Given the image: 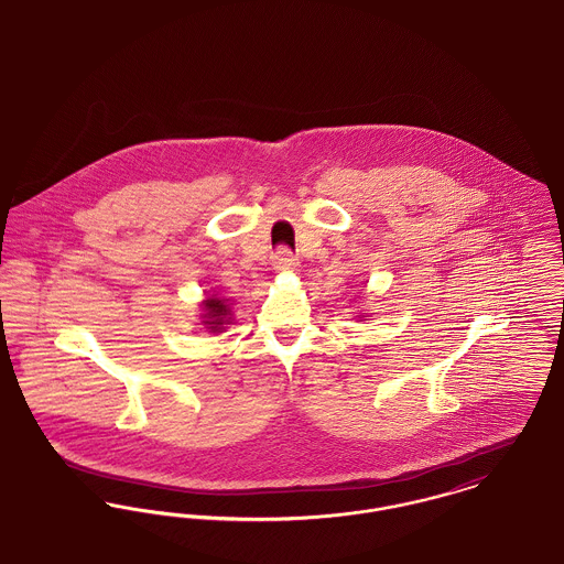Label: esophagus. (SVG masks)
<instances>
[{
	"label": "esophagus",
	"instance_id": "34e87169",
	"mask_svg": "<svg viewBox=\"0 0 564 564\" xmlns=\"http://www.w3.org/2000/svg\"><path fill=\"white\" fill-rule=\"evenodd\" d=\"M272 265H274V270H292L299 265V261L290 249H279L272 258Z\"/></svg>",
	"mask_w": 564,
	"mask_h": 564
}]
</instances>
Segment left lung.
I'll return each instance as SVG.
<instances>
[{
  "label": "left lung",
  "instance_id": "1",
  "mask_svg": "<svg viewBox=\"0 0 564 564\" xmlns=\"http://www.w3.org/2000/svg\"><path fill=\"white\" fill-rule=\"evenodd\" d=\"M367 317H369V315H356V319H358V322H362V319H367Z\"/></svg>",
  "mask_w": 564,
  "mask_h": 564
}]
</instances>
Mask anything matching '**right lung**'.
Here are the masks:
<instances>
[{
  "label": "right lung",
  "instance_id": "right-lung-1",
  "mask_svg": "<svg viewBox=\"0 0 564 564\" xmlns=\"http://www.w3.org/2000/svg\"><path fill=\"white\" fill-rule=\"evenodd\" d=\"M234 301L210 294L199 303V324L206 333L220 335L234 324Z\"/></svg>",
  "mask_w": 564,
  "mask_h": 564
}]
</instances>
